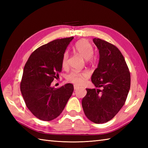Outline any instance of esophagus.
<instances>
[{
	"label": "esophagus",
	"instance_id": "esophagus-1",
	"mask_svg": "<svg viewBox=\"0 0 148 148\" xmlns=\"http://www.w3.org/2000/svg\"><path fill=\"white\" fill-rule=\"evenodd\" d=\"M79 88V86H76V85H74V90H77V89H78Z\"/></svg>",
	"mask_w": 148,
	"mask_h": 148
}]
</instances>
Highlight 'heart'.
<instances>
[{"mask_svg": "<svg viewBox=\"0 0 148 148\" xmlns=\"http://www.w3.org/2000/svg\"><path fill=\"white\" fill-rule=\"evenodd\" d=\"M74 49L77 52L78 55H79L81 57L86 60H88L93 58V48L88 40L86 39H81L75 44ZM69 55L67 52L64 53L62 57V65L63 67H66L67 65V60ZM88 77V74L86 72H71L66 76V79L68 82L74 84H79L82 83L83 80Z\"/></svg>", "mask_w": 148, "mask_h": 148, "instance_id": "heart-1", "label": "heart"}]
</instances>
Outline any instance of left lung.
<instances>
[{"instance_id":"8db88e82","label":"left lung","mask_w":148,"mask_h":148,"mask_svg":"<svg viewBox=\"0 0 148 148\" xmlns=\"http://www.w3.org/2000/svg\"><path fill=\"white\" fill-rule=\"evenodd\" d=\"M99 61L91 77L97 88H86L82 100L84 114L90 121L100 124L111 120L125 104L130 88V74L123 56L115 46L94 38Z\"/></svg>"}]
</instances>
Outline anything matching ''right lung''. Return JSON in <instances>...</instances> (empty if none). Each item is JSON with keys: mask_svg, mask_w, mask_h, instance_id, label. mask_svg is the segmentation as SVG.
<instances>
[{"mask_svg": "<svg viewBox=\"0 0 148 148\" xmlns=\"http://www.w3.org/2000/svg\"><path fill=\"white\" fill-rule=\"evenodd\" d=\"M74 39H56L34 51L25 65L20 90L26 106L36 118L51 121L61 114L74 91L73 84L56 89L51 86L62 72V60Z\"/></svg>", "mask_w": 148, "mask_h": 148, "instance_id": "obj_1", "label": "right lung"}]
</instances>
